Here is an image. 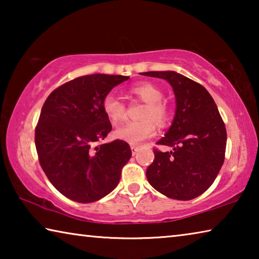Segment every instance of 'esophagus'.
<instances>
[{"label": "esophagus", "mask_w": 259, "mask_h": 259, "mask_svg": "<svg viewBox=\"0 0 259 259\" xmlns=\"http://www.w3.org/2000/svg\"><path fill=\"white\" fill-rule=\"evenodd\" d=\"M130 148H131V152H133V155H135L136 153H137L138 150H139V147L137 145H133V144H131V145H130Z\"/></svg>", "instance_id": "1"}]
</instances>
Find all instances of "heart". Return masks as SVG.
<instances>
[{
  "instance_id": "heart-1",
  "label": "heart",
  "mask_w": 259,
  "mask_h": 259,
  "mask_svg": "<svg viewBox=\"0 0 259 259\" xmlns=\"http://www.w3.org/2000/svg\"><path fill=\"white\" fill-rule=\"evenodd\" d=\"M129 94L145 103V106L142 108L139 114V116L143 119L126 122L125 124L117 126L114 131V136L117 139L136 145L155 134V122L159 124L166 123L170 117V108L166 102L162 99L163 91L159 85L152 82H139L130 85ZM102 107L105 115L112 123L117 124L125 120V105L113 94L105 96Z\"/></svg>"
}]
</instances>
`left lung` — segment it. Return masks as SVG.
Returning a JSON list of instances; mask_svg holds the SVG:
<instances>
[{"label": "left lung", "instance_id": "8db88e82", "mask_svg": "<svg viewBox=\"0 0 259 259\" xmlns=\"http://www.w3.org/2000/svg\"><path fill=\"white\" fill-rule=\"evenodd\" d=\"M171 84L176 96V115L168 133L154 148V160L146 177L168 198L187 201L198 198L211 186L225 160L226 128L216 103L200 83L172 71L145 72Z\"/></svg>", "mask_w": 259, "mask_h": 259}]
</instances>
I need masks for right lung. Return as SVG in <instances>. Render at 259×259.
<instances>
[{
    "instance_id": "add662e5",
    "label": "right lung",
    "mask_w": 259,
    "mask_h": 259,
    "mask_svg": "<svg viewBox=\"0 0 259 259\" xmlns=\"http://www.w3.org/2000/svg\"><path fill=\"white\" fill-rule=\"evenodd\" d=\"M129 76L93 74L55 89L43 104L35 128V146L46 176L61 194L90 203L117 186L130 160L129 144H100L112 130L102 103Z\"/></svg>"
}]
</instances>
